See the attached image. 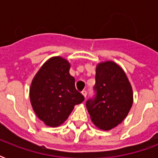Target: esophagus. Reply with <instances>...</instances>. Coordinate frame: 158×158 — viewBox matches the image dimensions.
<instances>
[{
  "mask_svg": "<svg viewBox=\"0 0 158 158\" xmlns=\"http://www.w3.org/2000/svg\"><path fill=\"white\" fill-rule=\"evenodd\" d=\"M82 94H83L84 98H86V97H87V91H86V90H83V91H82Z\"/></svg>",
  "mask_w": 158,
  "mask_h": 158,
  "instance_id": "esophagus-1",
  "label": "esophagus"
}]
</instances>
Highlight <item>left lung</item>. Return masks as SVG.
<instances>
[{"instance_id":"left-lung-1","label":"left lung","mask_w":158,"mask_h":158,"mask_svg":"<svg viewBox=\"0 0 158 158\" xmlns=\"http://www.w3.org/2000/svg\"><path fill=\"white\" fill-rule=\"evenodd\" d=\"M96 97L86 106L95 126L102 130L116 127L127 116L133 105V90L125 72L111 60L96 67Z\"/></svg>"}]
</instances>
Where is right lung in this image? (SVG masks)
<instances>
[{
	"instance_id": "add662e5",
	"label": "right lung",
	"mask_w": 158,
	"mask_h": 158,
	"mask_svg": "<svg viewBox=\"0 0 158 158\" xmlns=\"http://www.w3.org/2000/svg\"><path fill=\"white\" fill-rule=\"evenodd\" d=\"M69 68L70 64L66 59L53 56L41 66L31 83L32 107L39 120L50 127L62 125L74 106L84 100L75 89Z\"/></svg>"
}]
</instances>
